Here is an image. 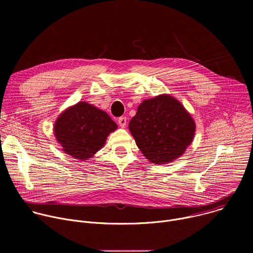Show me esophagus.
Wrapping results in <instances>:
<instances>
[{
    "label": "esophagus",
    "instance_id": "34e87169",
    "mask_svg": "<svg viewBox=\"0 0 253 253\" xmlns=\"http://www.w3.org/2000/svg\"><path fill=\"white\" fill-rule=\"evenodd\" d=\"M118 123H119L120 127L125 128L126 124H127V119H126V117H120V118L118 119Z\"/></svg>",
    "mask_w": 253,
    "mask_h": 253
}]
</instances>
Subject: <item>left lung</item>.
<instances>
[{"instance_id": "left-lung-1", "label": "left lung", "mask_w": 253, "mask_h": 253, "mask_svg": "<svg viewBox=\"0 0 253 253\" xmlns=\"http://www.w3.org/2000/svg\"><path fill=\"white\" fill-rule=\"evenodd\" d=\"M195 128L183 105L167 94L144 100L129 122L136 145L154 164H166L181 156L193 140Z\"/></svg>"}]
</instances>
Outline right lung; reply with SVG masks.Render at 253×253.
Returning a JSON list of instances; mask_svg holds the SVG:
<instances>
[{"label": "right lung", "mask_w": 253, "mask_h": 253, "mask_svg": "<svg viewBox=\"0 0 253 253\" xmlns=\"http://www.w3.org/2000/svg\"><path fill=\"white\" fill-rule=\"evenodd\" d=\"M116 129L117 124L106 112L79 102L58 117L54 133L65 153L84 161L99 151L108 135Z\"/></svg>", "instance_id": "1"}]
</instances>
